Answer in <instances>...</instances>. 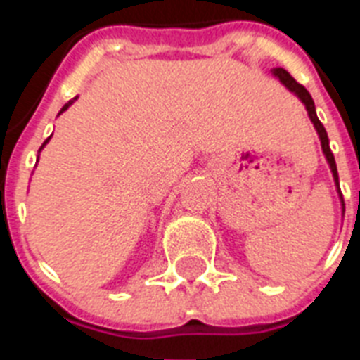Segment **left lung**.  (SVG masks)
<instances>
[{
    "mask_svg": "<svg viewBox=\"0 0 360 360\" xmlns=\"http://www.w3.org/2000/svg\"><path fill=\"white\" fill-rule=\"evenodd\" d=\"M273 75L278 78L282 84H284L288 89H290L291 93H295L297 97L301 98L302 104L307 106V112L308 115H310V121L314 123V127H316V130H318L319 134V140H321V149H323L325 153V158H327V162H329L330 166V172H333V177H335V183H336V188H338V192H340V185H338V172H336V162H335V155H333V151H330L329 147V136H327V130H325V127L321 124V121L318 120V115H316V106H314V101L312 97H310V93L307 91V87H302L299 82L293 78V76L288 72V70L284 69H273ZM340 200H342V205H344V198H342V192H340Z\"/></svg>",
    "mask_w": 360,
    "mask_h": 360,
    "instance_id": "1",
    "label": "left lung"
}]
</instances>
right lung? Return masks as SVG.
Masks as SVG:
<instances>
[{"label": "right lung", "mask_w": 360, "mask_h": 360, "mask_svg": "<svg viewBox=\"0 0 360 360\" xmlns=\"http://www.w3.org/2000/svg\"><path fill=\"white\" fill-rule=\"evenodd\" d=\"M75 101H76V97H75V98H72V101H69V103H67V104H65V106H63V108H61V112H59V114H63V112H65V110H67V108H69V106H70V104H72V103H75ZM48 140H50V138H48ZM48 140H46V141H44V143H42V147H44V146H46V143H48ZM42 147H41V149H42Z\"/></svg>", "instance_id": "add662e5"}]
</instances>
